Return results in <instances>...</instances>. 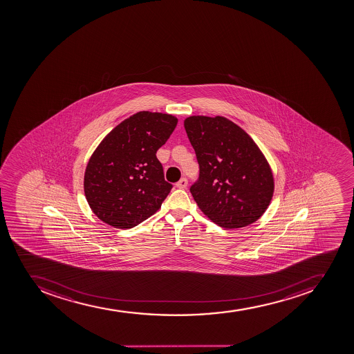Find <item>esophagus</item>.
<instances>
[{
	"mask_svg": "<svg viewBox=\"0 0 354 354\" xmlns=\"http://www.w3.org/2000/svg\"><path fill=\"white\" fill-rule=\"evenodd\" d=\"M187 185H188V180L185 178H182L181 180L176 183V187H178V189L187 188Z\"/></svg>",
	"mask_w": 354,
	"mask_h": 354,
	"instance_id": "1",
	"label": "esophagus"
}]
</instances>
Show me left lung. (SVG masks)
Wrapping results in <instances>:
<instances>
[{
  "label": "left lung",
  "instance_id": "8db88e82",
  "mask_svg": "<svg viewBox=\"0 0 354 354\" xmlns=\"http://www.w3.org/2000/svg\"><path fill=\"white\" fill-rule=\"evenodd\" d=\"M185 129L199 164L190 192L201 212L225 229L256 222L272 201L274 176L252 138L224 116H189Z\"/></svg>",
  "mask_w": 354,
  "mask_h": 354
}]
</instances>
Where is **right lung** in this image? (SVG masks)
I'll list each match as a JSON object with an SVG mask.
<instances>
[{
    "label": "right lung",
    "mask_w": 354,
    "mask_h": 354,
    "mask_svg": "<svg viewBox=\"0 0 354 354\" xmlns=\"http://www.w3.org/2000/svg\"><path fill=\"white\" fill-rule=\"evenodd\" d=\"M171 114L141 111L116 125L88 160L84 190L95 215L131 229L156 213L172 189L157 160L176 129Z\"/></svg>",
    "instance_id": "right-lung-1"
}]
</instances>
